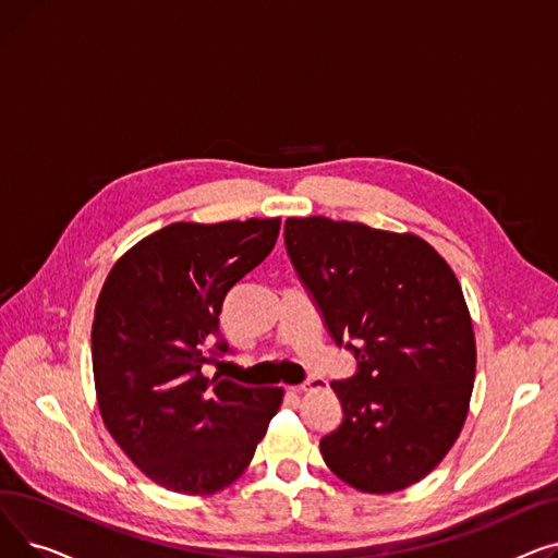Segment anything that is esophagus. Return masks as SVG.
Returning a JSON list of instances; mask_svg holds the SVG:
<instances>
[{
  "label": "esophagus",
  "instance_id": "esophagus-1",
  "mask_svg": "<svg viewBox=\"0 0 558 558\" xmlns=\"http://www.w3.org/2000/svg\"><path fill=\"white\" fill-rule=\"evenodd\" d=\"M324 387H326L324 377H310V379H305L303 385L296 387V391H314V389H324Z\"/></svg>",
  "mask_w": 558,
  "mask_h": 558
}]
</instances>
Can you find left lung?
<instances>
[{"label": "left lung", "instance_id": "left-lung-1", "mask_svg": "<svg viewBox=\"0 0 558 558\" xmlns=\"http://www.w3.org/2000/svg\"><path fill=\"white\" fill-rule=\"evenodd\" d=\"M284 246L326 330L357 360L330 385L343 418L320 454L364 493L416 484L457 441L473 393L475 335L454 271L416 234L328 217L287 219Z\"/></svg>", "mask_w": 558, "mask_h": 558}]
</instances>
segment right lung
I'll list each match as a JSON object with an SVG mask.
<instances>
[{
  "instance_id": "obj_1",
  "label": "right lung",
  "mask_w": 558,
  "mask_h": 558,
  "mask_svg": "<svg viewBox=\"0 0 558 558\" xmlns=\"http://www.w3.org/2000/svg\"><path fill=\"white\" fill-rule=\"evenodd\" d=\"M278 232L280 219L171 223L104 282L93 324L99 412L140 471L173 493L205 495L238 480L282 402L280 387L201 373L230 353L219 335L223 301Z\"/></svg>"
}]
</instances>
